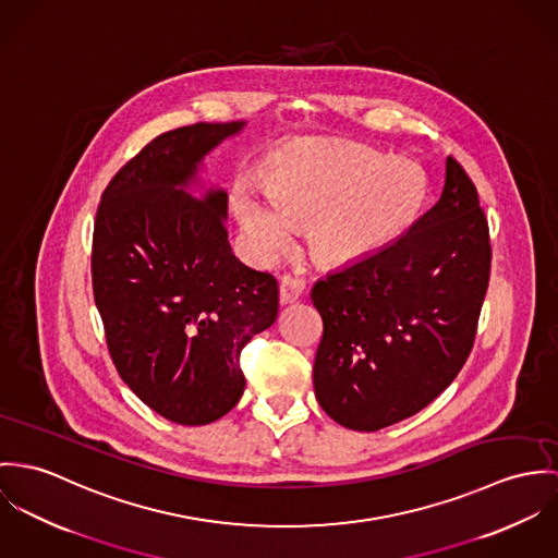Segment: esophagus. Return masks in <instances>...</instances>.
Masks as SVG:
<instances>
[{
    "label": "esophagus",
    "mask_w": 558,
    "mask_h": 558,
    "mask_svg": "<svg viewBox=\"0 0 558 558\" xmlns=\"http://www.w3.org/2000/svg\"><path fill=\"white\" fill-rule=\"evenodd\" d=\"M304 295V280L295 276H284L280 280V304H293Z\"/></svg>",
    "instance_id": "esophagus-1"
}]
</instances>
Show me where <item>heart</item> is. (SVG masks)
I'll list each match as a JSON object with an SVG mask.
<instances>
[{"label": "heart", "instance_id": "b5f03b06", "mask_svg": "<svg viewBox=\"0 0 558 558\" xmlns=\"http://www.w3.org/2000/svg\"><path fill=\"white\" fill-rule=\"evenodd\" d=\"M269 196L240 190L233 209L250 248L274 258L308 225L312 256L349 265L389 246L417 218L426 198L422 169L364 145L300 141L274 162Z\"/></svg>", "mask_w": 558, "mask_h": 558}]
</instances>
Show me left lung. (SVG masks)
<instances>
[{"mask_svg": "<svg viewBox=\"0 0 558 558\" xmlns=\"http://www.w3.org/2000/svg\"><path fill=\"white\" fill-rule=\"evenodd\" d=\"M490 260L477 187L449 156L433 209L393 244L312 287L323 318L312 368L320 409L374 433L428 407L473 349Z\"/></svg>", "mask_w": 558, "mask_h": 558, "instance_id": "1", "label": "left lung"}]
</instances>
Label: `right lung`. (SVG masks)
<instances>
[{
	"mask_svg": "<svg viewBox=\"0 0 558 558\" xmlns=\"http://www.w3.org/2000/svg\"><path fill=\"white\" fill-rule=\"evenodd\" d=\"M246 122L194 124L147 143L102 192L92 284L113 364L158 415L205 426L242 398L240 353L278 316V282L229 246L222 187L203 198V158Z\"/></svg>",
	"mask_w": 558,
	"mask_h": 558,
	"instance_id": "add662e5",
	"label": "right lung"
}]
</instances>
